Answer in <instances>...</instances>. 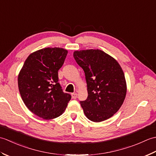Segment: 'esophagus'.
Listing matches in <instances>:
<instances>
[{
    "instance_id": "obj_1",
    "label": "esophagus",
    "mask_w": 156,
    "mask_h": 156,
    "mask_svg": "<svg viewBox=\"0 0 156 156\" xmlns=\"http://www.w3.org/2000/svg\"><path fill=\"white\" fill-rule=\"evenodd\" d=\"M72 97L73 99H76V98H77V94L76 93H72Z\"/></svg>"
}]
</instances>
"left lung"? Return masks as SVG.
Listing matches in <instances>:
<instances>
[{
	"label": "left lung",
	"instance_id": "obj_1",
	"mask_svg": "<svg viewBox=\"0 0 156 156\" xmlns=\"http://www.w3.org/2000/svg\"><path fill=\"white\" fill-rule=\"evenodd\" d=\"M74 58L83 69L87 84V99L80 102L86 117L93 122L111 118L121 108L127 93L121 66L100 49L75 51Z\"/></svg>",
	"mask_w": 156,
	"mask_h": 156
}]
</instances>
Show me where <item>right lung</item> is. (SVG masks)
Segmentation results:
<instances>
[{
  "label": "right lung",
  "instance_id": "right-lung-1",
  "mask_svg": "<svg viewBox=\"0 0 156 156\" xmlns=\"http://www.w3.org/2000/svg\"><path fill=\"white\" fill-rule=\"evenodd\" d=\"M68 51L60 48H46L31 53L18 76L22 100L29 111L46 120L62 115L71 95L62 91L58 70Z\"/></svg>",
  "mask_w": 156,
  "mask_h": 156
}]
</instances>
